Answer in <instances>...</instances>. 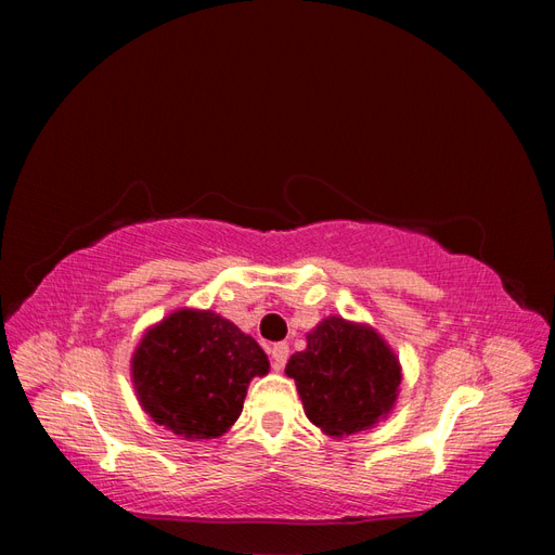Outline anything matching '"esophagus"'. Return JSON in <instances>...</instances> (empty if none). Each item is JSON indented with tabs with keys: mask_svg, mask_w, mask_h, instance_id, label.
<instances>
[{
	"mask_svg": "<svg viewBox=\"0 0 555 555\" xmlns=\"http://www.w3.org/2000/svg\"><path fill=\"white\" fill-rule=\"evenodd\" d=\"M287 359H289V345L287 343H278V345L271 347V361H273L275 371H282V367L287 365Z\"/></svg>",
	"mask_w": 555,
	"mask_h": 555,
	"instance_id": "esophagus-1",
	"label": "esophagus"
}]
</instances>
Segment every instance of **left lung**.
<instances>
[{
  "mask_svg": "<svg viewBox=\"0 0 555 555\" xmlns=\"http://www.w3.org/2000/svg\"><path fill=\"white\" fill-rule=\"evenodd\" d=\"M284 373L296 382L306 416L333 440L371 430L398 402L402 365L365 322L328 314L306 335Z\"/></svg>",
  "mask_w": 555,
  "mask_h": 555,
  "instance_id": "1",
  "label": "left lung"
}]
</instances>
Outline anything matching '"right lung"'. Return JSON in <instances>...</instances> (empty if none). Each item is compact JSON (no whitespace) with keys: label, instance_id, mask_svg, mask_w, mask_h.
Segmentation results:
<instances>
[{"label":"right lung","instance_id":"obj_1","mask_svg":"<svg viewBox=\"0 0 555 555\" xmlns=\"http://www.w3.org/2000/svg\"><path fill=\"white\" fill-rule=\"evenodd\" d=\"M129 371L145 414L178 438L201 442L238 422L249 382L268 375L271 363L227 317L180 308L143 331Z\"/></svg>","mask_w":555,"mask_h":555}]
</instances>
